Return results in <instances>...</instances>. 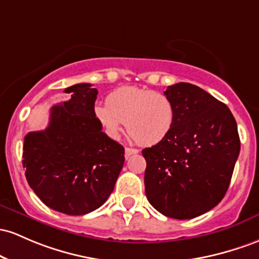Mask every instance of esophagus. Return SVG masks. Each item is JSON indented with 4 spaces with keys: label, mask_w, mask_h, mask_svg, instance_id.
Masks as SVG:
<instances>
[{
    "label": "esophagus",
    "mask_w": 259,
    "mask_h": 259,
    "mask_svg": "<svg viewBox=\"0 0 259 259\" xmlns=\"http://www.w3.org/2000/svg\"><path fill=\"white\" fill-rule=\"evenodd\" d=\"M139 150L132 149V147H125V158H129L132 155H135L138 153Z\"/></svg>",
    "instance_id": "1"
}]
</instances>
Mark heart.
<instances>
[{"label":"heart","instance_id":"obj_1","mask_svg":"<svg viewBox=\"0 0 259 259\" xmlns=\"http://www.w3.org/2000/svg\"><path fill=\"white\" fill-rule=\"evenodd\" d=\"M93 115L109 138L118 139L121 126L126 124L130 136L139 144L151 146L163 141L172 132L176 108L164 93L124 86L110 92L106 104H96Z\"/></svg>","mask_w":259,"mask_h":259}]
</instances>
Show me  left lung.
Segmentation results:
<instances>
[{"label":"left lung","mask_w":259,"mask_h":259,"mask_svg":"<svg viewBox=\"0 0 259 259\" xmlns=\"http://www.w3.org/2000/svg\"><path fill=\"white\" fill-rule=\"evenodd\" d=\"M164 95L175 104V126L143 150L145 193L164 217L186 220L211 210L226 194L240 136L229 107L200 87L180 82Z\"/></svg>","instance_id":"1"}]
</instances>
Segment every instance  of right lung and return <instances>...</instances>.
<instances>
[{
	"label": "right lung",
	"instance_id": "right-lung-1",
	"mask_svg": "<svg viewBox=\"0 0 259 259\" xmlns=\"http://www.w3.org/2000/svg\"><path fill=\"white\" fill-rule=\"evenodd\" d=\"M70 99L51 108L45 130L28 133L23 167L30 188L49 208L84 215L106 203L124 164V147L102 132L93 115L98 91L67 87Z\"/></svg>",
	"mask_w": 259,
	"mask_h": 259
}]
</instances>
